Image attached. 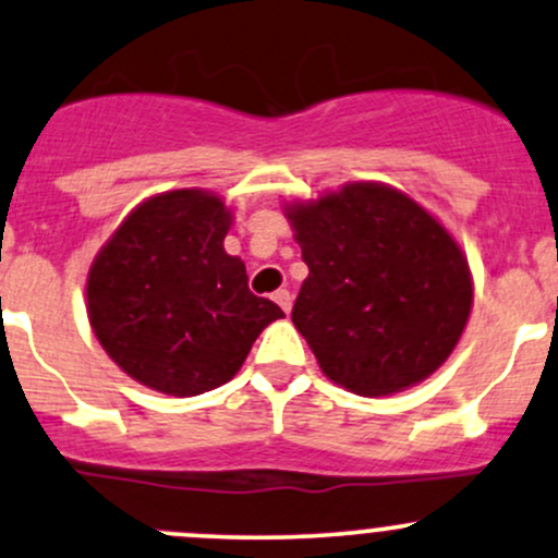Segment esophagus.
Instances as JSON below:
<instances>
[{
  "label": "esophagus",
  "instance_id": "34e87169",
  "mask_svg": "<svg viewBox=\"0 0 558 558\" xmlns=\"http://www.w3.org/2000/svg\"><path fill=\"white\" fill-rule=\"evenodd\" d=\"M272 302L278 304V307L283 310L286 315H289V312H291V304H293V299H291V293H289V291H275V293H272Z\"/></svg>",
  "mask_w": 558,
  "mask_h": 558
}]
</instances>
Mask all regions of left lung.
<instances>
[{
    "instance_id": "1",
    "label": "left lung",
    "mask_w": 558,
    "mask_h": 558,
    "mask_svg": "<svg viewBox=\"0 0 558 558\" xmlns=\"http://www.w3.org/2000/svg\"><path fill=\"white\" fill-rule=\"evenodd\" d=\"M304 278L291 320L323 376L389 397L442 368L466 330L474 278L452 232L413 195L354 180L283 201Z\"/></svg>"
}]
</instances>
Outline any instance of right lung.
<instances>
[{"label":"right lung","instance_id":"obj_1","mask_svg":"<svg viewBox=\"0 0 558 558\" xmlns=\"http://www.w3.org/2000/svg\"><path fill=\"white\" fill-rule=\"evenodd\" d=\"M232 209L204 187L140 201L87 272L95 339L126 376L169 397L228 384L256 336L283 310L248 291L246 265L225 251Z\"/></svg>","mask_w":558,"mask_h":558}]
</instances>
